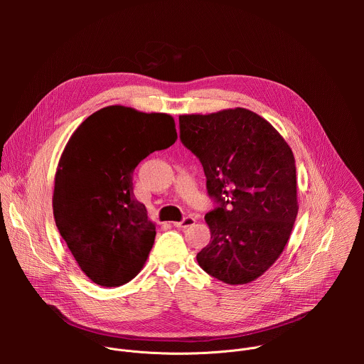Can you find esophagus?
I'll use <instances>...</instances> for the list:
<instances>
[{
	"mask_svg": "<svg viewBox=\"0 0 364 364\" xmlns=\"http://www.w3.org/2000/svg\"><path fill=\"white\" fill-rule=\"evenodd\" d=\"M196 223V220H194V218H186L184 220H181V222H176L174 223V226L176 228H178V229H187V228H190V226H193Z\"/></svg>",
	"mask_w": 364,
	"mask_h": 364,
	"instance_id": "1",
	"label": "esophagus"
}]
</instances>
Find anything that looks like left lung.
<instances>
[{
  "label": "left lung",
  "instance_id": "obj_1",
  "mask_svg": "<svg viewBox=\"0 0 364 364\" xmlns=\"http://www.w3.org/2000/svg\"><path fill=\"white\" fill-rule=\"evenodd\" d=\"M178 119L180 139L198 157L207 191L219 203L204 216L212 240L197 262L225 284H249L275 264L296 219L292 149L267 119L245 108Z\"/></svg>",
  "mask_w": 364,
  "mask_h": 364
}]
</instances>
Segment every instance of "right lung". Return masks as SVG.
I'll list each match as a JSON object with an SVG mask.
<instances>
[{
	"instance_id": "1",
	"label": "right lung",
	"mask_w": 364,
	"mask_h": 364,
	"mask_svg": "<svg viewBox=\"0 0 364 364\" xmlns=\"http://www.w3.org/2000/svg\"><path fill=\"white\" fill-rule=\"evenodd\" d=\"M177 141L174 118L112 105L69 138L55 176L53 215L75 261L100 287H121L146 262L155 223L134 196L132 173Z\"/></svg>"
}]
</instances>
